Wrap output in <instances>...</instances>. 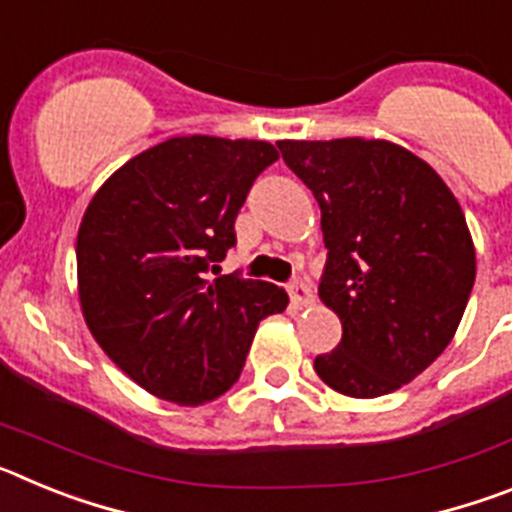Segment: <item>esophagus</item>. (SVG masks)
<instances>
[{"label": "esophagus", "mask_w": 512, "mask_h": 512, "mask_svg": "<svg viewBox=\"0 0 512 512\" xmlns=\"http://www.w3.org/2000/svg\"><path fill=\"white\" fill-rule=\"evenodd\" d=\"M289 300H292V305L295 307L312 305V289L307 287L302 279H295V282L289 284Z\"/></svg>", "instance_id": "34e87169"}]
</instances>
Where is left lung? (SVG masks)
<instances>
[{"instance_id":"left-lung-1","label":"left lung","mask_w":512,"mask_h":512,"mask_svg":"<svg viewBox=\"0 0 512 512\" xmlns=\"http://www.w3.org/2000/svg\"><path fill=\"white\" fill-rule=\"evenodd\" d=\"M277 146L320 205L328 261L318 295L343 325L315 372L341 395H390L459 328L477 274L464 212L423 158L390 140Z\"/></svg>"}]
</instances>
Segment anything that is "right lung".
Wrapping results in <instances>:
<instances>
[{
	"label": "right lung",
	"mask_w": 512,
	"mask_h": 512,
	"mask_svg": "<svg viewBox=\"0 0 512 512\" xmlns=\"http://www.w3.org/2000/svg\"><path fill=\"white\" fill-rule=\"evenodd\" d=\"M277 158L266 140L169 138L120 166L81 217L84 320L151 395L192 408L225 395L261 320L287 307L269 282L205 277L235 246L248 189Z\"/></svg>",
	"instance_id": "add662e5"
}]
</instances>
